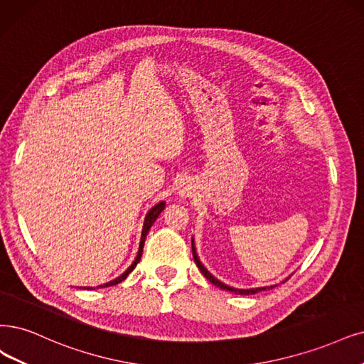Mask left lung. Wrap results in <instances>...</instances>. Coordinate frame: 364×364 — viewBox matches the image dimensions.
<instances>
[{
  "label": "left lung",
  "mask_w": 364,
  "mask_h": 364,
  "mask_svg": "<svg viewBox=\"0 0 364 364\" xmlns=\"http://www.w3.org/2000/svg\"><path fill=\"white\" fill-rule=\"evenodd\" d=\"M192 253H193V259H195V262H196V265H198V268L200 270V273H203L213 285H216V287H219V288H222V289H225V291H230V292H234V294H240V295H252V294H257V292H259V291H265V289H272V288H274L276 285H272V287H261V288H250V289H238V288H232V287H228V285H225L223 282H220V280H218L216 277H214L207 268L203 265V262L199 261V258H198V255H196V249H195V241H193V238H192ZM289 279V277H288ZM287 279V280H288ZM285 282V280H284Z\"/></svg>",
  "instance_id": "8db88e82"
}]
</instances>
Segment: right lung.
Segmentation results:
<instances>
[{"mask_svg": "<svg viewBox=\"0 0 364 364\" xmlns=\"http://www.w3.org/2000/svg\"><path fill=\"white\" fill-rule=\"evenodd\" d=\"M165 210V200H161V203H159V204H156L150 211L146 213V216H145V220H144V228H142V234H141V243H139V250H138V255H136V258H134V261L132 262V265L127 268V270L121 274V276H118L117 279H114V280H111V282H107V284H103V285H99L97 288H107V287H114V285H118L119 282H123L133 270H134V267H136V264L139 262V259H141V257H142V250H144V243H145V238H146V234H148V231H150V228L153 226V223L156 222V219L159 218V214ZM84 289H92V288H84Z\"/></svg>", "mask_w": 364, "mask_h": 364, "instance_id": "obj_1", "label": "right lung"}]
</instances>
